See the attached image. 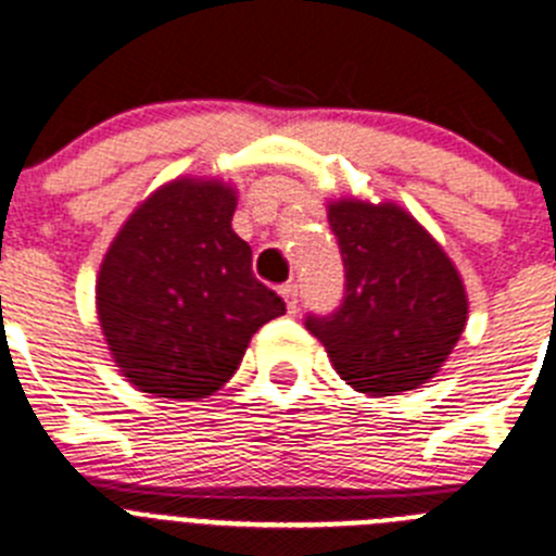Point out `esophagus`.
Returning <instances> with one entry per match:
<instances>
[{
	"label": "esophagus",
	"mask_w": 556,
	"mask_h": 556,
	"mask_svg": "<svg viewBox=\"0 0 556 556\" xmlns=\"http://www.w3.org/2000/svg\"><path fill=\"white\" fill-rule=\"evenodd\" d=\"M281 298L287 300V311H289V314H298V311H300L298 283H287V287H281Z\"/></svg>",
	"instance_id": "34e87169"
}]
</instances>
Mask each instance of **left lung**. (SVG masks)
<instances>
[{"instance_id":"8db88e82","label":"left lung","mask_w":556,"mask_h":556,"mask_svg":"<svg viewBox=\"0 0 556 556\" xmlns=\"http://www.w3.org/2000/svg\"><path fill=\"white\" fill-rule=\"evenodd\" d=\"M346 283L330 316L305 327L338 377L368 395H395L440 371L467 325V292L442 245L399 204L341 199L327 207Z\"/></svg>"}]
</instances>
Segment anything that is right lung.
<instances>
[{"label":"right lung","mask_w":556,"mask_h":556,"mask_svg":"<svg viewBox=\"0 0 556 556\" xmlns=\"http://www.w3.org/2000/svg\"><path fill=\"white\" fill-rule=\"evenodd\" d=\"M237 193L174 179L125 220L100 264L94 303L114 363L141 393L207 399L240 366L251 336L287 305L256 281L235 235Z\"/></svg>","instance_id":"1"}]
</instances>
